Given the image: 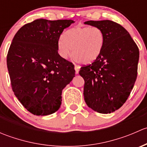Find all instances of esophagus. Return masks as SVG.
Segmentation results:
<instances>
[{
	"mask_svg": "<svg viewBox=\"0 0 147 147\" xmlns=\"http://www.w3.org/2000/svg\"><path fill=\"white\" fill-rule=\"evenodd\" d=\"M75 72L76 74L79 73V70H80V66L78 65H75Z\"/></svg>",
	"mask_w": 147,
	"mask_h": 147,
	"instance_id": "esophagus-1",
	"label": "esophagus"
}]
</instances>
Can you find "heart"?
<instances>
[{
    "instance_id": "obj_1",
    "label": "heart",
    "mask_w": 147,
    "mask_h": 147,
    "mask_svg": "<svg viewBox=\"0 0 147 147\" xmlns=\"http://www.w3.org/2000/svg\"><path fill=\"white\" fill-rule=\"evenodd\" d=\"M104 44L105 35L101 29L94 26H76L63 34L57 43V51L63 58H67L72 54L76 61L89 64L101 54Z\"/></svg>"
}]
</instances>
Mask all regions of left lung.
<instances>
[{"label":"left lung","mask_w":147,"mask_h":147,"mask_svg":"<svg viewBox=\"0 0 147 147\" xmlns=\"http://www.w3.org/2000/svg\"><path fill=\"white\" fill-rule=\"evenodd\" d=\"M105 35L101 54L79 74L84 80V101L95 112L108 114L119 109L128 99L137 77L139 51L128 31L112 20H89Z\"/></svg>","instance_id":"left-lung-1"}]
</instances>
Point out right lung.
<instances>
[{
	"label": "right lung",
	"instance_id": "obj_1",
	"mask_svg": "<svg viewBox=\"0 0 147 147\" xmlns=\"http://www.w3.org/2000/svg\"><path fill=\"white\" fill-rule=\"evenodd\" d=\"M72 20L36 19L15 35L7 67L15 95L30 113L51 115L61 105L62 90L75 77L74 65L57 52V43Z\"/></svg>",
	"mask_w": 147,
	"mask_h": 147
}]
</instances>
